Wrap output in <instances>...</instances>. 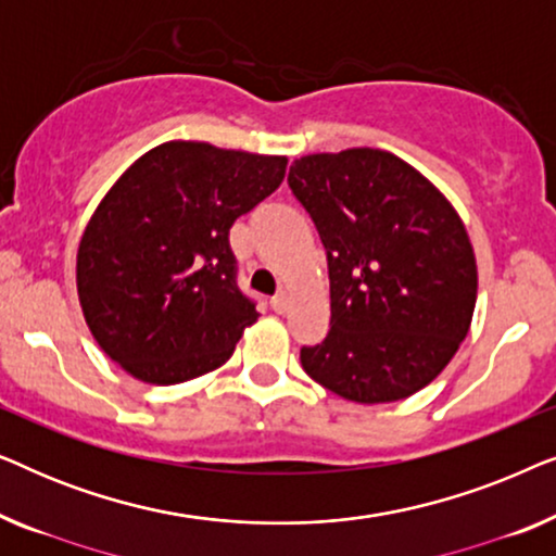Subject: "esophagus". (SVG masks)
I'll return each mask as SVG.
<instances>
[{"label": "esophagus", "mask_w": 556, "mask_h": 556, "mask_svg": "<svg viewBox=\"0 0 556 556\" xmlns=\"http://www.w3.org/2000/svg\"><path fill=\"white\" fill-rule=\"evenodd\" d=\"M270 308L276 311V314H286V311L291 308V299H288L286 293H278V295H273V299H270Z\"/></svg>", "instance_id": "esophagus-1"}]
</instances>
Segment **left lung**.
<instances>
[{
	"label": "left lung",
	"mask_w": 556,
	"mask_h": 556,
	"mask_svg": "<svg viewBox=\"0 0 556 556\" xmlns=\"http://www.w3.org/2000/svg\"><path fill=\"white\" fill-rule=\"evenodd\" d=\"M288 187L314 219L331 283V329L301 349L306 375L359 405L428 387L476 308V255L458 212L379 149L295 159Z\"/></svg>",
	"instance_id": "8db88e82"
}]
</instances>
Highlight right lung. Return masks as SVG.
<instances>
[{"label": "right lung", "instance_id": "right-lung-1", "mask_svg": "<svg viewBox=\"0 0 556 556\" xmlns=\"http://www.w3.org/2000/svg\"><path fill=\"white\" fill-rule=\"evenodd\" d=\"M286 156L169 141L121 174L78 248V299L98 346L149 384L223 367L255 301L238 288L230 227L276 192Z\"/></svg>", "mask_w": 556, "mask_h": 556}]
</instances>
